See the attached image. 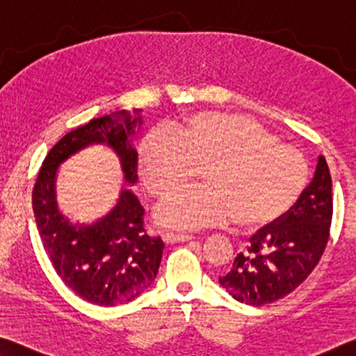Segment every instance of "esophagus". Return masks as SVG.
<instances>
[{
	"instance_id": "obj_1",
	"label": "esophagus",
	"mask_w": 356,
	"mask_h": 356,
	"mask_svg": "<svg viewBox=\"0 0 356 356\" xmlns=\"http://www.w3.org/2000/svg\"><path fill=\"white\" fill-rule=\"evenodd\" d=\"M161 239L166 242V244H176V242H187L193 239V236L190 234H174V233H166L161 236Z\"/></svg>"
}]
</instances>
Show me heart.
Listing matches in <instances>:
<instances>
[{"label": "heart", "instance_id": "obj_1", "mask_svg": "<svg viewBox=\"0 0 356 356\" xmlns=\"http://www.w3.org/2000/svg\"><path fill=\"white\" fill-rule=\"evenodd\" d=\"M136 166L145 190L161 198L202 169L204 188L163 200L155 222L171 229L234 223L257 233L282 222L309 182L304 156L250 117L200 112L171 129L156 127L140 139Z\"/></svg>", "mask_w": 356, "mask_h": 356}]
</instances>
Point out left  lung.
I'll use <instances>...</instances> for the list:
<instances>
[{"mask_svg": "<svg viewBox=\"0 0 356 356\" xmlns=\"http://www.w3.org/2000/svg\"><path fill=\"white\" fill-rule=\"evenodd\" d=\"M332 184L325 156L296 207L275 227L258 231L220 285L234 300L264 306L296 290L317 266L330 239Z\"/></svg>", "mask_w": 356, "mask_h": 356, "instance_id": "1", "label": "left lung"}]
</instances>
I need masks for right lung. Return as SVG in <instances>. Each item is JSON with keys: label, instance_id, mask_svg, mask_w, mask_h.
<instances>
[{"label": "right lung", "instance_id": "1", "mask_svg": "<svg viewBox=\"0 0 356 356\" xmlns=\"http://www.w3.org/2000/svg\"><path fill=\"white\" fill-rule=\"evenodd\" d=\"M123 123L111 115L93 118L66 133L44 158L33 187V212L42 245L63 284L98 306H117L138 298L156 277L163 242L144 233L140 207L131 191H122L117 206L97 223H71L56 209L55 172L61 161L88 144L106 143L117 152L128 182L136 180V152L128 138L140 117L120 112Z\"/></svg>", "mask_w": 356, "mask_h": 356}]
</instances>
